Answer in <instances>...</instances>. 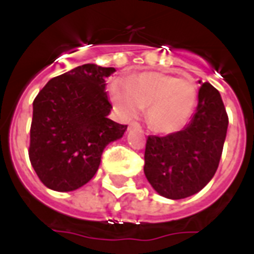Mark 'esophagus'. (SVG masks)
I'll list each match as a JSON object with an SVG mask.
<instances>
[{"label": "esophagus", "instance_id": "1", "mask_svg": "<svg viewBox=\"0 0 254 254\" xmlns=\"http://www.w3.org/2000/svg\"><path fill=\"white\" fill-rule=\"evenodd\" d=\"M129 127H134V129H141V125H139L138 123H131L130 125H129Z\"/></svg>", "mask_w": 254, "mask_h": 254}]
</instances>
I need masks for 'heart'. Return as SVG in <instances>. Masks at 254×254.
I'll return each mask as SVG.
<instances>
[{
  "label": "heart",
  "mask_w": 254,
  "mask_h": 254,
  "mask_svg": "<svg viewBox=\"0 0 254 254\" xmlns=\"http://www.w3.org/2000/svg\"><path fill=\"white\" fill-rule=\"evenodd\" d=\"M109 97L124 120L137 117L147 108V124L161 134L183 130L197 104L192 81L153 71L133 75L125 83L115 80L109 85Z\"/></svg>",
  "instance_id": "obj_1"
}]
</instances>
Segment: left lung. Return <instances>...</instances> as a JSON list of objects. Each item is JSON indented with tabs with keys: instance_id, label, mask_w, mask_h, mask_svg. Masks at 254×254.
<instances>
[{
	"instance_id": "8db88e82",
	"label": "left lung",
	"mask_w": 254,
	"mask_h": 254,
	"mask_svg": "<svg viewBox=\"0 0 254 254\" xmlns=\"http://www.w3.org/2000/svg\"><path fill=\"white\" fill-rule=\"evenodd\" d=\"M227 129L228 116L220 93L203 83L196 112L183 130L147 137L143 173L151 187L173 200L204 189L219 166Z\"/></svg>"
}]
</instances>
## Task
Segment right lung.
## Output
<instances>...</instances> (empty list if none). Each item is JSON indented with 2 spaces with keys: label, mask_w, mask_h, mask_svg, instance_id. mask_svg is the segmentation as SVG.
<instances>
[{
  "label": "right lung",
  "mask_w": 254,
  "mask_h": 254,
  "mask_svg": "<svg viewBox=\"0 0 254 254\" xmlns=\"http://www.w3.org/2000/svg\"><path fill=\"white\" fill-rule=\"evenodd\" d=\"M113 67L83 64L54 77L33 103L29 157L46 187L68 192L91 181L108 143L127 125L108 116L112 104L105 80Z\"/></svg>",
  "instance_id": "right-lung-1"
}]
</instances>
